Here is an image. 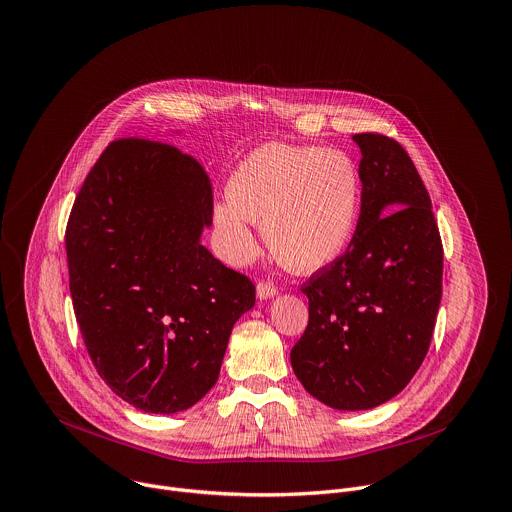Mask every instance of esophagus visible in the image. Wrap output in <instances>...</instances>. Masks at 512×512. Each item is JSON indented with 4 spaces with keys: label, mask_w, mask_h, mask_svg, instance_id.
<instances>
[{
    "label": "esophagus",
    "mask_w": 512,
    "mask_h": 512,
    "mask_svg": "<svg viewBox=\"0 0 512 512\" xmlns=\"http://www.w3.org/2000/svg\"><path fill=\"white\" fill-rule=\"evenodd\" d=\"M277 295V287L269 281H259L257 283V297L259 299H271Z\"/></svg>",
    "instance_id": "obj_1"
}]
</instances>
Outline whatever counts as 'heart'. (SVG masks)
Segmentation results:
<instances>
[{
  "instance_id": "obj_1",
  "label": "heart",
  "mask_w": 512,
  "mask_h": 512,
  "mask_svg": "<svg viewBox=\"0 0 512 512\" xmlns=\"http://www.w3.org/2000/svg\"><path fill=\"white\" fill-rule=\"evenodd\" d=\"M360 209L362 181L346 152L271 142L233 170L227 197L213 205V225L221 253L233 263L255 255L257 221L287 269L315 273L348 251Z\"/></svg>"
}]
</instances>
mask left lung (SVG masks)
I'll return each instance as SVG.
<instances>
[{
    "label": "left lung",
    "instance_id": "obj_1",
    "mask_svg": "<svg viewBox=\"0 0 512 512\" xmlns=\"http://www.w3.org/2000/svg\"><path fill=\"white\" fill-rule=\"evenodd\" d=\"M362 150L354 239L301 291L309 323L291 350L303 388L335 410H370L400 394L422 366L442 297V241L408 152L382 134Z\"/></svg>",
    "mask_w": 512,
    "mask_h": 512
}]
</instances>
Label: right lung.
Segmentation results:
<instances>
[{
  "instance_id": "obj_1",
  "label": "right lung",
  "mask_w": 512,
  "mask_h": 512,
  "mask_svg": "<svg viewBox=\"0 0 512 512\" xmlns=\"http://www.w3.org/2000/svg\"><path fill=\"white\" fill-rule=\"evenodd\" d=\"M213 223L205 168L179 148L120 138L88 173L68 219L70 293L100 378L134 408L175 414L217 382L249 277L201 245Z\"/></svg>"
}]
</instances>
